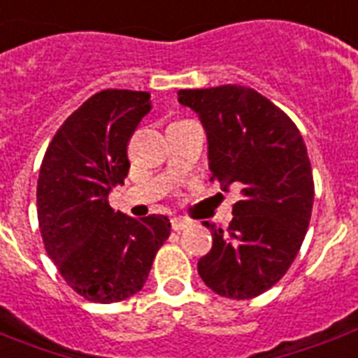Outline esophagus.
<instances>
[{"label":"esophagus","instance_id":"34e87169","mask_svg":"<svg viewBox=\"0 0 358 358\" xmlns=\"http://www.w3.org/2000/svg\"><path fill=\"white\" fill-rule=\"evenodd\" d=\"M171 225H173V231L180 233V231H184V229L189 227L191 223L185 222V220H180V217H174L173 222H171Z\"/></svg>","mask_w":358,"mask_h":358}]
</instances>
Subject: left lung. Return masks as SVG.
I'll return each instance as SVG.
<instances>
[{"label":"left lung","mask_w":358,"mask_h":358,"mask_svg":"<svg viewBox=\"0 0 358 358\" xmlns=\"http://www.w3.org/2000/svg\"><path fill=\"white\" fill-rule=\"evenodd\" d=\"M208 135L212 180L242 185L227 231L212 223L199 276L220 296L253 299L276 285L299 253L313 206V174L294 122L248 86L180 90Z\"/></svg>","instance_id":"left-lung-1"}]
</instances>
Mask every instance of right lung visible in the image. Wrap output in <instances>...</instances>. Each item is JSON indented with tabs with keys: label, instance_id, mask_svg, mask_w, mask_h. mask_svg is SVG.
Returning <instances> with one entry per match:
<instances>
[{
	"label": "right lung",
	"instance_id": "obj_1",
	"mask_svg": "<svg viewBox=\"0 0 358 358\" xmlns=\"http://www.w3.org/2000/svg\"><path fill=\"white\" fill-rule=\"evenodd\" d=\"M148 92L103 90L65 120L48 144L37 180L45 250L67 285L90 302L138 293L171 234L165 215L114 212L108 193L129 173L127 144L150 113Z\"/></svg>",
	"mask_w": 358,
	"mask_h": 358
}]
</instances>
